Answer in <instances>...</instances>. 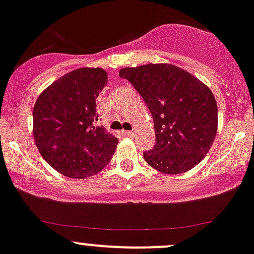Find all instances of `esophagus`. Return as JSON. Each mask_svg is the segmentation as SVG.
Masks as SVG:
<instances>
[{
    "mask_svg": "<svg viewBox=\"0 0 254 254\" xmlns=\"http://www.w3.org/2000/svg\"><path fill=\"white\" fill-rule=\"evenodd\" d=\"M124 133L127 135V137H133V134H134V132H133V130H125Z\"/></svg>",
    "mask_w": 254,
    "mask_h": 254,
    "instance_id": "esophagus-1",
    "label": "esophagus"
}]
</instances>
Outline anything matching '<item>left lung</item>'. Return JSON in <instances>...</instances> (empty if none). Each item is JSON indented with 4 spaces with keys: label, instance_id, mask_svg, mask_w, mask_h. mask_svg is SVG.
<instances>
[{
    "label": "left lung",
    "instance_id": "1",
    "mask_svg": "<svg viewBox=\"0 0 254 254\" xmlns=\"http://www.w3.org/2000/svg\"><path fill=\"white\" fill-rule=\"evenodd\" d=\"M119 75L133 84L154 119L156 144L143 152L146 162L167 174L195 167L217 134L218 109L211 89L171 64L125 67Z\"/></svg>",
    "mask_w": 254,
    "mask_h": 254
}]
</instances>
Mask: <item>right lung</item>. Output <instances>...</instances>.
<instances>
[{"mask_svg": "<svg viewBox=\"0 0 254 254\" xmlns=\"http://www.w3.org/2000/svg\"><path fill=\"white\" fill-rule=\"evenodd\" d=\"M108 83L100 67L66 73L46 88L35 103L34 138L43 159L69 178L98 173L113 157L117 138L98 121L95 99Z\"/></svg>", "mask_w": 254, "mask_h": 254, "instance_id": "obj_1", "label": "right lung"}]
</instances>
